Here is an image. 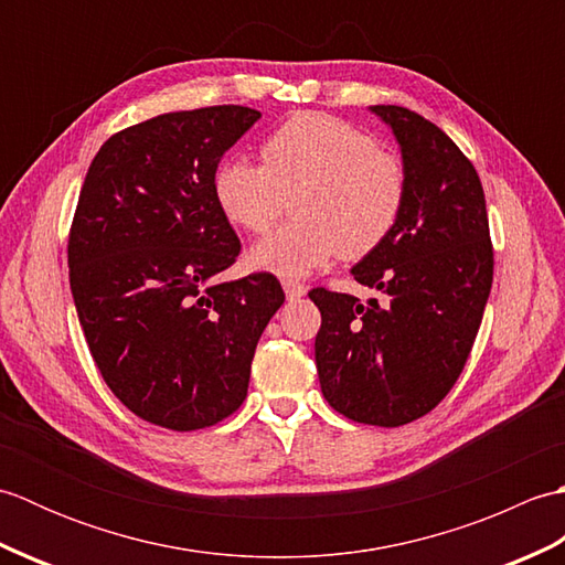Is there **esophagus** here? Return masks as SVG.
<instances>
[{"label":"esophagus","instance_id":"obj_1","mask_svg":"<svg viewBox=\"0 0 565 565\" xmlns=\"http://www.w3.org/2000/svg\"><path fill=\"white\" fill-rule=\"evenodd\" d=\"M306 286L303 284H298V281H291V279H286L284 281V294H286V298H289V301H296V298H301V296H306Z\"/></svg>","mask_w":565,"mask_h":565}]
</instances>
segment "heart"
I'll return each mask as SVG.
<instances>
[{"mask_svg":"<svg viewBox=\"0 0 565 565\" xmlns=\"http://www.w3.org/2000/svg\"><path fill=\"white\" fill-rule=\"evenodd\" d=\"M405 170L362 128L338 116L303 111L262 142V164L225 160L213 174V199L227 223L264 233L294 196L296 221L249 249V264L284 279H303L334 257H364L398 223Z\"/></svg>","mask_w":565,"mask_h":565,"instance_id":"1","label":"heart"}]
</instances>
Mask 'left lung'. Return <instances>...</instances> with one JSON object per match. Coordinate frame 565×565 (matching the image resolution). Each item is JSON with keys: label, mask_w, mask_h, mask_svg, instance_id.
I'll use <instances>...</instances> for the list:
<instances>
[{"label": "left lung", "mask_w": 565, "mask_h": 565, "mask_svg": "<svg viewBox=\"0 0 565 565\" xmlns=\"http://www.w3.org/2000/svg\"><path fill=\"white\" fill-rule=\"evenodd\" d=\"M401 148L405 203L383 243L352 267L383 296L313 289L316 366L326 401L354 423L401 427L451 391L493 286L481 179L456 142L403 106H369Z\"/></svg>", "instance_id": "left-lung-1"}]
</instances>
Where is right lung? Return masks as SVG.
<instances>
[{
    "instance_id": "obj_1",
    "label": "right lung",
    "mask_w": 565,
    "mask_h": 565,
    "mask_svg": "<svg viewBox=\"0 0 565 565\" xmlns=\"http://www.w3.org/2000/svg\"><path fill=\"white\" fill-rule=\"evenodd\" d=\"M257 118L233 104L154 116L106 140L84 177L72 298L106 386L146 423L191 431L235 413L284 303L267 271L218 281L239 239L213 174Z\"/></svg>"
}]
</instances>
